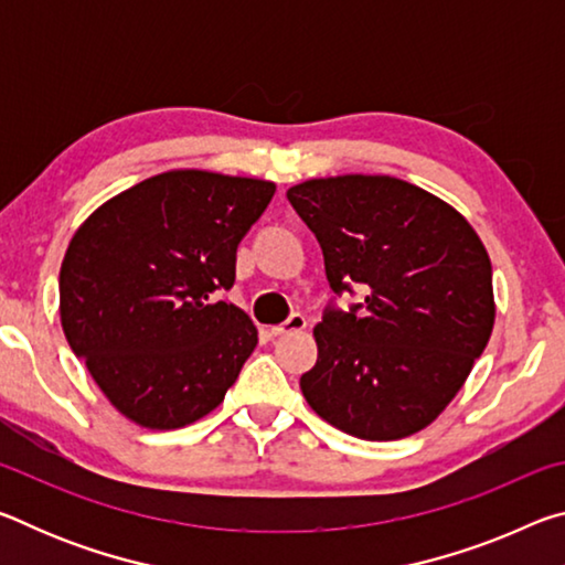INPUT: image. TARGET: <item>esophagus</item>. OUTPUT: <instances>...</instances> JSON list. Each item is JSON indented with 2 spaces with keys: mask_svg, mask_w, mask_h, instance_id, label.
<instances>
[{
  "mask_svg": "<svg viewBox=\"0 0 565 565\" xmlns=\"http://www.w3.org/2000/svg\"><path fill=\"white\" fill-rule=\"evenodd\" d=\"M303 329H306V317H303V313L296 311L284 323H279V327H271V333H274V337H286V333L303 331Z\"/></svg>",
  "mask_w": 565,
  "mask_h": 565,
  "instance_id": "obj_1",
  "label": "esophagus"
}]
</instances>
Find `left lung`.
I'll use <instances>...</instances> for the list:
<instances>
[{
	"label": "left lung",
	"instance_id": "left-lung-1",
	"mask_svg": "<svg viewBox=\"0 0 565 565\" xmlns=\"http://www.w3.org/2000/svg\"><path fill=\"white\" fill-rule=\"evenodd\" d=\"M323 252L333 301L301 376L317 414L363 441H396L448 406L491 339V259L471 224L394 177L311 179L286 191Z\"/></svg>",
	"mask_w": 565,
	"mask_h": 565
}]
</instances>
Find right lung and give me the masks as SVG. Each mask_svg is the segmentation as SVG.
<instances>
[{"instance_id": "right-lung-1", "label": "right lung", "mask_w": 565, "mask_h": 565, "mask_svg": "<svg viewBox=\"0 0 565 565\" xmlns=\"http://www.w3.org/2000/svg\"><path fill=\"white\" fill-rule=\"evenodd\" d=\"M274 191L262 179L164 171L76 228L60 271L64 337L134 424H194L252 356V319L214 294L234 286L238 242Z\"/></svg>"}]
</instances>
